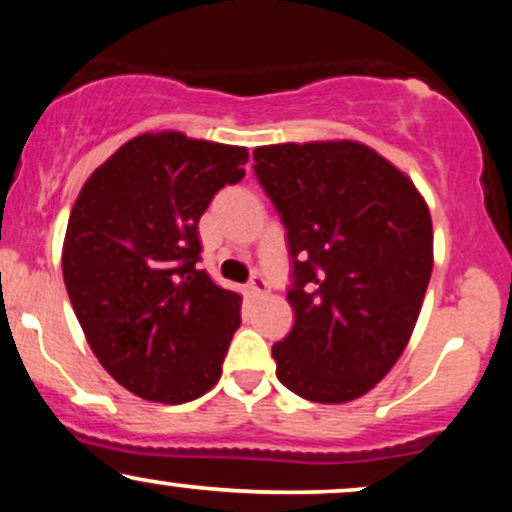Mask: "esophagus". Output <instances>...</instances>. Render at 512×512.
<instances>
[{
    "label": "esophagus",
    "mask_w": 512,
    "mask_h": 512,
    "mask_svg": "<svg viewBox=\"0 0 512 512\" xmlns=\"http://www.w3.org/2000/svg\"><path fill=\"white\" fill-rule=\"evenodd\" d=\"M246 289H249V294L251 296H263V294H268V282L263 280V277H254V280L249 282V285H246Z\"/></svg>",
    "instance_id": "34e87169"
}]
</instances>
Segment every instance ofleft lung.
Segmentation results:
<instances>
[{
	"instance_id": "8db88e82",
	"label": "left lung",
	"mask_w": 512,
	"mask_h": 512,
	"mask_svg": "<svg viewBox=\"0 0 512 512\" xmlns=\"http://www.w3.org/2000/svg\"><path fill=\"white\" fill-rule=\"evenodd\" d=\"M254 161L294 258L296 320L273 344L277 380L315 403L361 399L418 323L434 266L430 206L356 140L266 144Z\"/></svg>"
}]
</instances>
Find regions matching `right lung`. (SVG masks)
Masks as SVG:
<instances>
[{
    "instance_id": "1",
    "label": "right lung",
    "mask_w": 512,
    "mask_h": 512,
    "mask_svg": "<svg viewBox=\"0 0 512 512\" xmlns=\"http://www.w3.org/2000/svg\"><path fill=\"white\" fill-rule=\"evenodd\" d=\"M246 161V147L142 132L75 199L63 282L92 353L140 399L187 403L220 380L242 296L197 268L199 218Z\"/></svg>"
}]
</instances>
